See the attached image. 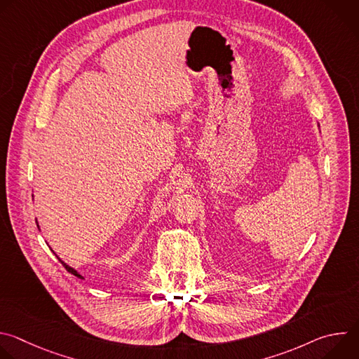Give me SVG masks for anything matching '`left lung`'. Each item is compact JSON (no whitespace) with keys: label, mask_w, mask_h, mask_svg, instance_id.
I'll use <instances>...</instances> for the list:
<instances>
[{"label":"left lung","mask_w":359,"mask_h":359,"mask_svg":"<svg viewBox=\"0 0 359 359\" xmlns=\"http://www.w3.org/2000/svg\"><path fill=\"white\" fill-rule=\"evenodd\" d=\"M318 128H320V125H318Z\"/></svg>","instance_id":"obj_1"}]
</instances>
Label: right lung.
Masks as SVG:
<instances>
[{"instance_id": "add662e5", "label": "right lung", "mask_w": 359, "mask_h": 359, "mask_svg": "<svg viewBox=\"0 0 359 359\" xmlns=\"http://www.w3.org/2000/svg\"><path fill=\"white\" fill-rule=\"evenodd\" d=\"M32 197H34V194H32ZM36 226H38V222H36ZM55 255H57V254H55ZM57 259H58V260H60V262L64 264V267H65V269H67V270H68L71 274H74L75 277H78V278H81V280H85V278H83V277H82V276H81V274H79V273H78L75 269H72V267H71V266H68L65 262H62V260L58 257V255H57Z\"/></svg>"}]
</instances>
